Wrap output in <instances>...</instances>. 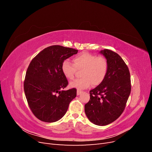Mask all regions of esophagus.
Returning <instances> with one entry per match:
<instances>
[{"label": "esophagus", "mask_w": 152, "mask_h": 152, "mask_svg": "<svg viewBox=\"0 0 152 152\" xmlns=\"http://www.w3.org/2000/svg\"><path fill=\"white\" fill-rule=\"evenodd\" d=\"M81 93H82V91L77 90V95H80Z\"/></svg>", "instance_id": "34e87169"}]
</instances>
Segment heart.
<instances>
[{
  "mask_svg": "<svg viewBox=\"0 0 152 152\" xmlns=\"http://www.w3.org/2000/svg\"><path fill=\"white\" fill-rule=\"evenodd\" d=\"M80 70L81 79L75 80L70 86L77 89L88 88L92 84H102L107 75L108 62L104 56H96L87 52H83L73 58V63L68 60L61 64V71L68 80H72L76 70Z\"/></svg>",
  "mask_w": 152,
  "mask_h": 152,
  "instance_id": "1",
  "label": "heart"
}]
</instances>
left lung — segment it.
Returning a JSON list of instances; mask_svg holds the SVG:
<instances>
[{"mask_svg":"<svg viewBox=\"0 0 152 152\" xmlns=\"http://www.w3.org/2000/svg\"><path fill=\"white\" fill-rule=\"evenodd\" d=\"M107 59L108 70L102 84L89 91L90 99L85 104L89 120L98 126H106L121 115L131 93L129 68L119 55L111 50L99 52Z\"/></svg>","mask_w":152,"mask_h":152,"instance_id":"obj_1","label":"left lung"}]
</instances>
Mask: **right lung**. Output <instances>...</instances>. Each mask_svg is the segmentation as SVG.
Instances as JSON below:
<instances>
[{
    "label": "right lung",
    "mask_w": 152,
    "mask_h": 152,
    "mask_svg": "<svg viewBox=\"0 0 152 152\" xmlns=\"http://www.w3.org/2000/svg\"><path fill=\"white\" fill-rule=\"evenodd\" d=\"M78 53V50L51 45L43 49L32 59L27 68L24 91L29 107L34 115L45 122H54L66 113L77 89L63 91L68 84L61 71L63 61Z\"/></svg>",
    "instance_id": "right-lung-1"
}]
</instances>
